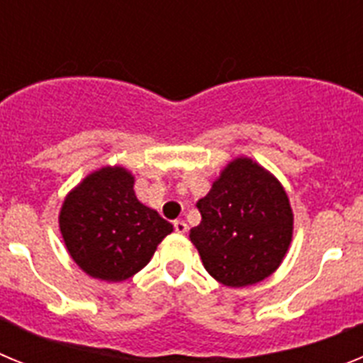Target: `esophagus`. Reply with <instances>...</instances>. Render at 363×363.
Here are the masks:
<instances>
[{"label":"esophagus","mask_w":363,"mask_h":363,"mask_svg":"<svg viewBox=\"0 0 363 363\" xmlns=\"http://www.w3.org/2000/svg\"><path fill=\"white\" fill-rule=\"evenodd\" d=\"M187 229H189V227H187V223H185L184 220H176V221H174V230H176V233H178V234L187 233Z\"/></svg>","instance_id":"esophagus-1"}]
</instances>
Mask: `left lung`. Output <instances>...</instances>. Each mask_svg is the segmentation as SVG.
<instances>
[{
    "mask_svg": "<svg viewBox=\"0 0 363 363\" xmlns=\"http://www.w3.org/2000/svg\"><path fill=\"white\" fill-rule=\"evenodd\" d=\"M201 221L189 238L205 271L227 287H247L280 267L293 240V209L274 176L236 158L196 203Z\"/></svg>",
    "mask_w": 363,
    "mask_h": 363,
    "instance_id": "obj_1",
    "label": "left lung"
}]
</instances>
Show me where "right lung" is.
I'll return each instance as SVG.
<instances>
[{
	"mask_svg": "<svg viewBox=\"0 0 363 363\" xmlns=\"http://www.w3.org/2000/svg\"><path fill=\"white\" fill-rule=\"evenodd\" d=\"M60 230L70 258L89 277L123 281L149 264L172 225L138 200L127 169L101 167L67 194Z\"/></svg>",
	"mask_w": 363,
	"mask_h": 363,
	"instance_id": "obj_1",
	"label": "right lung"
}]
</instances>
